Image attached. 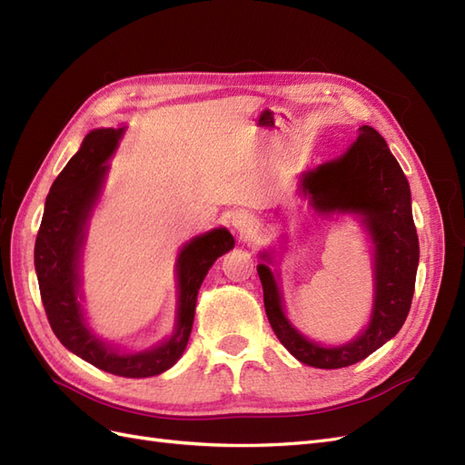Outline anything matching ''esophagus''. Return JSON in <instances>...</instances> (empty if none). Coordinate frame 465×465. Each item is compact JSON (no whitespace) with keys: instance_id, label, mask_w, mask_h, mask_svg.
<instances>
[{"instance_id":"34e87169","label":"esophagus","mask_w":465,"mask_h":465,"mask_svg":"<svg viewBox=\"0 0 465 465\" xmlns=\"http://www.w3.org/2000/svg\"><path fill=\"white\" fill-rule=\"evenodd\" d=\"M232 224H234V229L241 232V234H250L252 231H256L258 221L252 217V215H248V213H238L232 219Z\"/></svg>"}]
</instances>
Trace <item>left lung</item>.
Segmentation results:
<instances>
[{"label":"left lung","mask_w":465,"mask_h":465,"mask_svg":"<svg viewBox=\"0 0 465 465\" xmlns=\"http://www.w3.org/2000/svg\"><path fill=\"white\" fill-rule=\"evenodd\" d=\"M301 190L318 213L359 215L374 244V301L367 330L340 347H322L292 326L270 265L260 263L267 320L289 353L308 367L343 369L367 359L396 335L410 314L419 265V238L411 192L384 137L371 125L340 159L323 163L301 178ZM262 258L270 262V254Z\"/></svg>","instance_id":"obj_1"}]
</instances>
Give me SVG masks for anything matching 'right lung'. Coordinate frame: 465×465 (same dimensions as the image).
Here are the masks:
<instances>
[{"label":"right lung","instance_id":"add662e5","mask_svg":"<svg viewBox=\"0 0 465 465\" xmlns=\"http://www.w3.org/2000/svg\"><path fill=\"white\" fill-rule=\"evenodd\" d=\"M124 128L93 130L81 149L54 180L35 244V267L50 326L72 353L104 372L147 378L168 371L182 357L190 340L198 291L213 262L234 248L227 229H213L192 238L176 260L178 314L171 340L142 351L118 353L87 328L79 304V263L91 211L101 195L106 161L116 151Z\"/></svg>","mask_w":465,"mask_h":465}]
</instances>
